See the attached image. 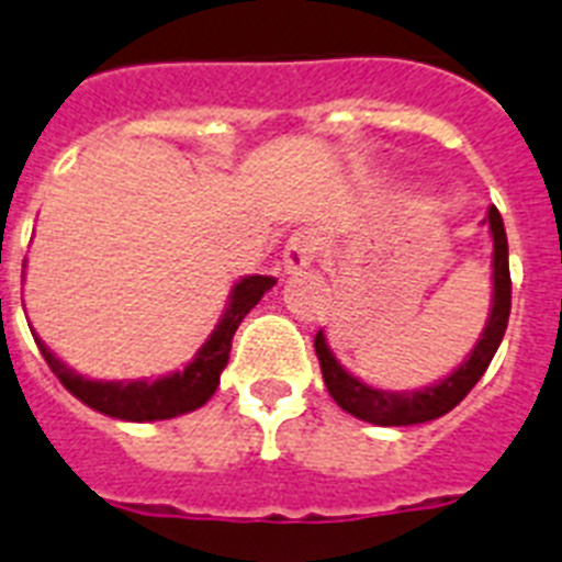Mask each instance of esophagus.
Wrapping results in <instances>:
<instances>
[{"instance_id": "34e87169", "label": "esophagus", "mask_w": 562, "mask_h": 562, "mask_svg": "<svg viewBox=\"0 0 562 562\" xmlns=\"http://www.w3.org/2000/svg\"><path fill=\"white\" fill-rule=\"evenodd\" d=\"M317 256V238L312 233H295L284 247V272L297 276L315 261Z\"/></svg>"}]
</instances>
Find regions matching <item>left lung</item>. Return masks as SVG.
I'll use <instances>...</instances> for the list:
<instances>
[{
  "label": "left lung",
  "mask_w": 562,
  "mask_h": 562,
  "mask_svg": "<svg viewBox=\"0 0 562 562\" xmlns=\"http://www.w3.org/2000/svg\"><path fill=\"white\" fill-rule=\"evenodd\" d=\"M481 225L490 231L493 238V297H490V315L481 337L470 349V355L450 371L445 380H436L425 389L416 391H385L362 382L351 371L340 366V360L331 351L324 329L315 337V351L324 371V382L331 400L340 405L346 414L357 416L362 422L380 425V428H405V425H422V422L439 419L448 411H453L475 382L484 376L486 366L493 362L501 340H504L506 321H509V306H513V281H509V247H506L504 220L498 207L490 205Z\"/></svg>",
  "instance_id": "8db88e82"
}]
</instances>
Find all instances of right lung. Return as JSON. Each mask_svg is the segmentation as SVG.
<instances>
[{"label": "right lung", "mask_w": 562, "mask_h": 562, "mask_svg": "<svg viewBox=\"0 0 562 562\" xmlns=\"http://www.w3.org/2000/svg\"><path fill=\"white\" fill-rule=\"evenodd\" d=\"M272 286H276L272 276L238 278L231 295H227V306L222 312L220 324L207 335L193 360L186 362V369L168 371L157 380H89V376L78 374L76 369H69L36 331H33V340H36L38 351L53 369V374L61 380L64 389L98 414L123 422L173 419V416L202 408L213 396V391L220 389V376L231 360V342L238 324Z\"/></svg>", "instance_id": "obj_1"}]
</instances>
